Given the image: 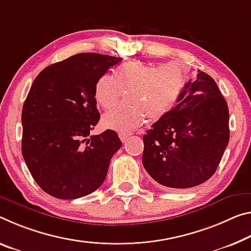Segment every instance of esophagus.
<instances>
[{
    "instance_id": "esophagus-1",
    "label": "esophagus",
    "mask_w": 251,
    "mask_h": 251,
    "mask_svg": "<svg viewBox=\"0 0 251 251\" xmlns=\"http://www.w3.org/2000/svg\"><path fill=\"white\" fill-rule=\"evenodd\" d=\"M128 137H129V134L128 133H119V138H121V141L123 143H125Z\"/></svg>"
}]
</instances>
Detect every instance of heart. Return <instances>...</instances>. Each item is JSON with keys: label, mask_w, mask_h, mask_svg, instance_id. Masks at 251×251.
Wrapping results in <instances>:
<instances>
[{"label": "heart", "mask_w": 251, "mask_h": 251, "mask_svg": "<svg viewBox=\"0 0 251 251\" xmlns=\"http://www.w3.org/2000/svg\"><path fill=\"white\" fill-rule=\"evenodd\" d=\"M186 80V71L177 63L160 67L141 61L127 62L116 77L109 73L99 77L95 86V99L104 109L122 101L126 93L129 106L110 110L102 117V125L117 132H129L145 121H157L171 109L180 96Z\"/></svg>", "instance_id": "obj_1"}]
</instances>
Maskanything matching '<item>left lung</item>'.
Listing matches in <instances>:
<instances>
[{"label": "left lung", "mask_w": 251, "mask_h": 251, "mask_svg": "<svg viewBox=\"0 0 251 251\" xmlns=\"http://www.w3.org/2000/svg\"><path fill=\"white\" fill-rule=\"evenodd\" d=\"M229 109L203 71L185 83L176 105L143 136V165L169 189H189L211 177L229 143Z\"/></svg>", "instance_id": "obj_1"}]
</instances>
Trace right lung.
<instances>
[{
	"label": "right lung",
	"instance_id": "1",
	"mask_svg": "<svg viewBox=\"0 0 251 251\" xmlns=\"http://www.w3.org/2000/svg\"><path fill=\"white\" fill-rule=\"evenodd\" d=\"M122 58L78 53L48 66L31 86L22 108V155L45 192L74 200L105 181L122 147L115 130L89 135L100 119L95 86Z\"/></svg>",
	"mask_w": 251,
	"mask_h": 251
}]
</instances>
